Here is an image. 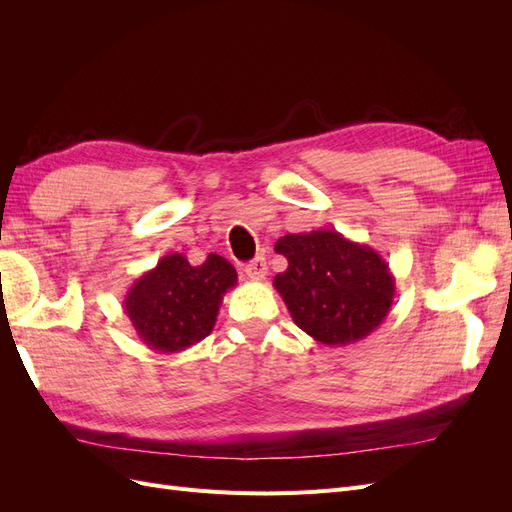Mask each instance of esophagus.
Wrapping results in <instances>:
<instances>
[{
	"instance_id": "34e87169",
	"label": "esophagus",
	"mask_w": 512,
	"mask_h": 512,
	"mask_svg": "<svg viewBox=\"0 0 512 512\" xmlns=\"http://www.w3.org/2000/svg\"><path fill=\"white\" fill-rule=\"evenodd\" d=\"M267 273H269L267 260L262 258V256H256L252 262H247V265H245V275L250 277V280H254V282L265 280Z\"/></svg>"
}]
</instances>
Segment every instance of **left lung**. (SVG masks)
Returning <instances> with one entry per match:
<instances>
[{"label":"left lung","instance_id":"1","mask_svg":"<svg viewBox=\"0 0 512 512\" xmlns=\"http://www.w3.org/2000/svg\"><path fill=\"white\" fill-rule=\"evenodd\" d=\"M275 252L286 256L288 269L273 286L294 324L316 342L356 344L389 314L395 277L374 247L324 228L277 239Z\"/></svg>","mask_w":512,"mask_h":512}]
</instances>
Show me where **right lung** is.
<instances>
[{
	"instance_id": "obj_1",
	"label": "right lung",
	"mask_w": 512,
	"mask_h": 512,
	"mask_svg": "<svg viewBox=\"0 0 512 512\" xmlns=\"http://www.w3.org/2000/svg\"><path fill=\"white\" fill-rule=\"evenodd\" d=\"M235 284V267L218 254L200 267L183 254H168L132 284L123 309L147 348L173 354L213 331L224 294Z\"/></svg>"
}]
</instances>
